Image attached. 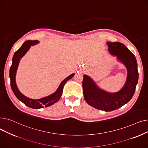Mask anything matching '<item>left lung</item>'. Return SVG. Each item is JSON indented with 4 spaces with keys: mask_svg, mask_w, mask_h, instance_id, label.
Listing matches in <instances>:
<instances>
[{
    "mask_svg": "<svg viewBox=\"0 0 148 148\" xmlns=\"http://www.w3.org/2000/svg\"><path fill=\"white\" fill-rule=\"evenodd\" d=\"M107 45L109 53L127 68L124 86L118 92H108L101 89L90 77L85 74L82 85L84 98L89 105L101 110L110 112L118 109L131 100L138 83V73L136 57L125 45L118 42H107Z\"/></svg>",
    "mask_w": 148,
    "mask_h": 148,
    "instance_id": "1",
    "label": "left lung"
}]
</instances>
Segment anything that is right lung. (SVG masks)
I'll use <instances>...</instances> for the list:
<instances>
[{
  "mask_svg": "<svg viewBox=\"0 0 148 148\" xmlns=\"http://www.w3.org/2000/svg\"><path fill=\"white\" fill-rule=\"evenodd\" d=\"M38 43L39 41L37 40H29L23 43L21 47L17 51L15 52L12 58V65L10 69V78L11 80V86L14 95L18 98V100H20L23 103H24L26 106L30 108H34V109H38V108H43L44 107H49L58 102L62 96V91H63L65 84L69 80L73 78L75 74L74 73H73L67 77L65 79H64L60 83L59 86L56 89V90L54 92L53 94L47 97H45L40 99H35L29 98L23 95V94H21L17 88L16 81H15L16 73L20 61V59L24 56L25 55V54L29 51V50L31 47V46L35 45Z\"/></svg>",
  "mask_w": 148,
  "mask_h": 148,
  "instance_id": "1",
  "label": "right lung"
}]
</instances>
